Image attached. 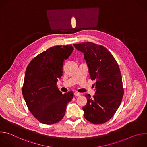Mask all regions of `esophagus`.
Segmentation results:
<instances>
[{
	"mask_svg": "<svg viewBox=\"0 0 147 147\" xmlns=\"http://www.w3.org/2000/svg\"><path fill=\"white\" fill-rule=\"evenodd\" d=\"M74 96H80L81 95V94H80V93H78V92H75V93H74Z\"/></svg>",
	"mask_w": 147,
	"mask_h": 147,
	"instance_id": "obj_1",
	"label": "esophagus"
}]
</instances>
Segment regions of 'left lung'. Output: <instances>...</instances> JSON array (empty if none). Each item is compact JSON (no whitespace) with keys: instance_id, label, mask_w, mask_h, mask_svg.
<instances>
[{"instance_id":"8db88e82","label":"left lung","mask_w":147,"mask_h":147,"mask_svg":"<svg viewBox=\"0 0 147 147\" xmlns=\"http://www.w3.org/2000/svg\"><path fill=\"white\" fill-rule=\"evenodd\" d=\"M84 54L92 80H96L95 94H85L86 105L82 107L86 120L102 124L110 120L119 108L124 90L119 66L106 48L93 42L73 44Z\"/></svg>"}]
</instances>
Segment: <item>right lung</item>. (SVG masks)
<instances>
[{
    "mask_svg": "<svg viewBox=\"0 0 147 147\" xmlns=\"http://www.w3.org/2000/svg\"><path fill=\"white\" fill-rule=\"evenodd\" d=\"M73 50L71 45L52 47L33 58L26 68L23 97L29 111L42 123L60 121L73 99V92L63 94L57 82L62 76L65 60Z\"/></svg>",
    "mask_w": 147,
    "mask_h": 147,
    "instance_id": "obj_1",
    "label": "right lung"
}]
</instances>
